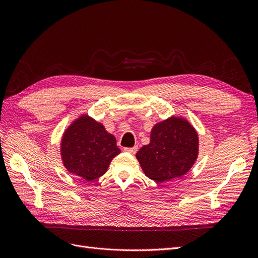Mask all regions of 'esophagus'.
I'll return each instance as SVG.
<instances>
[{
    "mask_svg": "<svg viewBox=\"0 0 258 258\" xmlns=\"http://www.w3.org/2000/svg\"><path fill=\"white\" fill-rule=\"evenodd\" d=\"M123 151L126 153H129V154H136L137 151H138V147L137 146H134V147H124Z\"/></svg>",
    "mask_w": 258,
    "mask_h": 258,
    "instance_id": "34e87169",
    "label": "esophagus"
}]
</instances>
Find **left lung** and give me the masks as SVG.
I'll list each match as a JSON object with an SVG mask.
<instances>
[{
    "label": "left lung",
    "instance_id": "obj_1",
    "mask_svg": "<svg viewBox=\"0 0 258 258\" xmlns=\"http://www.w3.org/2000/svg\"><path fill=\"white\" fill-rule=\"evenodd\" d=\"M198 151L197 131L188 120L172 116L155 124L150 144L140 148L136 157L147 177L166 183L188 172Z\"/></svg>",
    "mask_w": 258,
    "mask_h": 258
}]
</instances>
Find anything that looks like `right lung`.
I'll list each match as a JSON object with an SVG mask.
<instances>
[{
    "label": "right lung",
    "mask_w": 258,
    "mask_h": 258,
    "mask_svg": "<svg viewBox=\"0 0 258 258\" xmlns=\"http://www.w3.org/2000/svg\"><path fill=\"white\" fill-rule=\"evenodd\" d=\"M119 153L115 137L86 114L70 124L61 140L63 166L70 173L88 182L102 176Z\"/></svg>",
    "instance_id": "1"
}]
</instances>
